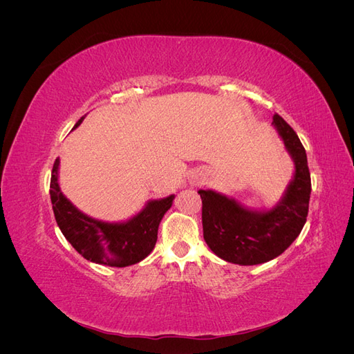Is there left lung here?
Masks as SVG:
<instances>
[{"mask_svg":"<svg viewBox=\"0 0 354 354\" xmlns=\"http://www.w3.org/2000/svg\"><path fill=\"white\" fill-rule=\"evenodd\" d=\"M273 125L295 162V176L282 202L267 212H252L212 190H198L202 199L203 239L220 259L241 266L270 261L303 230L308 214L312 180L306 149L281 115Z\"/></svg>","mask_w":354,"mask_h":354,"instance_id":"1","label":"left lung"}]
</instances>
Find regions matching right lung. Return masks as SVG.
<instances>
[{"instance_id":"1","label":"right lung","mask_w":354,"mask_h":354,"mask_svg":"<svg viewBox=\"0 0 354 354\" xmlns=\"http://www.w3.org/2000/svg\"><path fill=\"white\" fill-rule=\"evenodd\" d=\"M57 169L59 159L55 160L50 180L53 211L62 233L84 259L111 267H125L142 261L152 252L159 223L173 203V195L149 202L140 214L125 223H103L87 217L63 196L57 183Z\"/></svg>"}]
</instances>
